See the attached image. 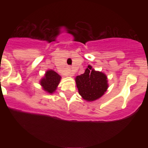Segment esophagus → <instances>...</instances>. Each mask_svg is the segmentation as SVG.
<instances>
[{"label": "esophagus", "mask_w": 148, "mask_h": 148, "mask_svg": "<svg viewBox=\"0 0 148 148\" xmlns=\"http://www.w3.org/2000/svg\"><path fill=\"white\" fill-rule=\"evenodd\" d=\"M67 73H68V75H70V76H73V71H72V70H69Z\"/></svg>", "instance_id": "34e87169"}]
</instances>
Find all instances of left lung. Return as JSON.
Here are the masks:
<instances>
[{
    "mask_svg": "<svg viewBox=\"0 0 148 148\" xmlns=\"http://www.w3.org/2000/svg\"><path fill=\"white\" fill-rule=\"evenodd\" d=\"M75 81L78 93L87 101L100 99L109 87L105 73L96 71L91 65H88L83 74L75 77Z\"/></svg>",
    "mask_w": 148,
    "mask_h": 148,
    "instance_id": "obj_1",
    "label": "left lung"
}]
</instances>
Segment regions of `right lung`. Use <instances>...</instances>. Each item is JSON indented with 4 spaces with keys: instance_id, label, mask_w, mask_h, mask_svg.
Masks as SVG:
<instances>
[{
    "instance_id": "add662e5",
    "label": "right lung",
    "mask_w": 148,
    "mask_h": 148,
    "mask_svg": "<svg viewBox=\"0 0 148 148\" xmlns=\"http://www.w3.org/2000/svg\"><path fill=\"white\" fill-rule=\"evenodd\" d=\"M61 79V77L56 72L53 70H48L40 80V84L46 92L53 94L56 92Z\"/></svg>"
}]
</instances>
